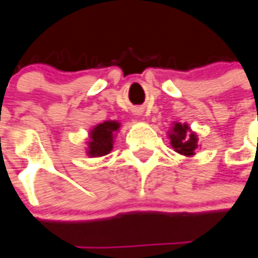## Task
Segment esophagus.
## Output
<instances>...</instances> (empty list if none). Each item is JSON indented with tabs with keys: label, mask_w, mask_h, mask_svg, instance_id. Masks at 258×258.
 I'll return each mask as SVG.
<instances>
[{
	"label": "esophagus",
	"mask_w": 258,
	"mask_h": 258,
	"mask_svg": "<svg viewBox=\"0 0 258 258\" xmlns=\"http://www.w3.org/2000/svg\"><path fill=\"white\" fill-rule=\"evenodd\" d=\"M134 113H135V115H141V109L135 108L134 109Z\"/></svg>",
	"instance_id": "1"
}]
</instances>
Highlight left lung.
I'll return each mask as SVG.
<instances>
[{"mask_svg": "<svg viewBox=\"0 0 258 258\" xmlns=\"http://www.w3.org/2000/svg\"><path fill=\"white\" fill-rule=\"evenodd\" d=\"M170 143H171L172 149L175 150L176 153L182 154L184 157H191L194 155V151L198 147V138L191 130L188 128L187 124H180L175 123L172 127V131L170 133Z\"/></svg>", "mask_w": 258, "mask_h": 258, "instance_id": "left-lung-1", "label": "left lung"}]
</instances>
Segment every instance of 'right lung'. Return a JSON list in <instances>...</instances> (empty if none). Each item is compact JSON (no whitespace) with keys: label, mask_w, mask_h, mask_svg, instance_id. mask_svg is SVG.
Segmentation results:
<instances>
[{"label":"right lung","mask_w":258,"mask_h":258,"mask_svg":"<svg viewBox=\"0 0 258 258\" xmlns=\"http://www.w3.org/2000/svg\"><path fill=\"white\" fill-rule=\"evenodd\" d=\"M120 124L117 121L107 120L97 124L91 131L88 142L89 157H103L112 150L113 147V133L117 131Z\"/></svg>","instance_id":"right-lung-1"}]
</instances>
